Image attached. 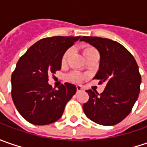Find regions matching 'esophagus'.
<instances>
[{"instance_id": "obj_1", "label": "esophagus", "mask_w": 147, "mask_h": 147, "mask_svg": "<svg viewBox=\"0 0 147 147\" xmlns=\"http://www.w3.org/2000/svg\"><path fill=\"white\" fill-rule=\"evenodd\" d=\"M77 89V92H82V90H83V88H82V86H80V85H78L76 87Z\"/></svg>"}]
</instances>
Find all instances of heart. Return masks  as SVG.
Wrapping results in <instances>:
<instances>
[{
  "mask_svg": "<svg viewBox=\"0 0 147 147\" xmlns=\"http://www.w3.org/2000/svg\"><path fill=\"white\" fill-rule=\"evenodd\" d=\"M96 51V50H95L93 47H89V46H85V47H83V49H82V53H83V55L85 56L86 55L91 53V52H92V51ZM70 55V49H69L68 51H65V53L64 54V55H63V57H62V64H63V65H65V64L67 63V61H68V59L69 58ZM69 79L70 81H72V82H80V81H82V76L80 74H78V73H77V72H74V73H72V74H70L69 75Z\"/></svg>",
  "mask_w": 147,
  "mask_h": 147,
  "instance_id": "obj_1",
  "label": "heart"
}]
</instances>
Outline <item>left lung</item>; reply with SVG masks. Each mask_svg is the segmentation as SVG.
Instances as JSON below:
<instances>
[{
	"mask_svg": "<svg viewBox=\"0 0 147 147\" xmlns=\"http://www.w3.org/2000/svg\"><path fill=\"white\" fill-rule=\"evenodd\" d=\"M100 53L99 69L93 79L105 82L103 92L91 89L86 92L89 100L83 104L86 116L100 125L112 126L125 119L137 101L142 78L132 54L120 43L97 37H82Z\"/></svg>",
	"mask_w": 147,
	"mask_h": 147,
	"instance_id": "obj_1",
	"label": "left lung"
}]
</instances>
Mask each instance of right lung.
<instances>
[{
  "mask_svg": "<svg viewBox=\"0 0 147 147\" xmlns=\"http://www.w3.org/2000/svg\"><path fill=\"white\" fill-rule=\"evenodd\" d=\"M78 37H47L33 44L19 59L11 76V95L22 117L35 125H47L62 116L76 86L65 82L52 88L48 75L60 70L62 57Z\"/></svg>",
  "mask_w": 147,
  "mask_h": 147,
  "instance_id": "1",
  "label": "right lung"
}]
</instances>
